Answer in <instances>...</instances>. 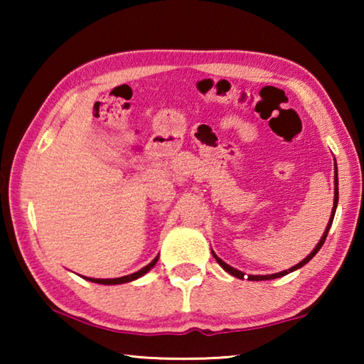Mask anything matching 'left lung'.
Returning a JSON list of instances; mask_svg holds the SVG:
<instances>
[{
  "label": "left lung",
  "instance_id": "left-lung-1",
  "mask_svg": "<svg viewBox=\"0 0 364 364\" xmlns=\"http://www.w3.org/2000/svg\"><path fill=\"white\" fill-rule=\"evenodd\" d=\"M334 184H336V186H334V207H332V213H331L329 223H328V226H326V231H324V234H323V237L319 239V242L316 244V247L313 249L311 254H308V257H306V258H304V260H301L300 263L295 264V267L289 268V269H284V271H281V273H274V274H262V276H260V274H249V276H247V279H249V281H267V279H276V278H281V276H286V274L291 273V271H295V269L301 268V267H304V264H306L308 262L311 260L313 257H315V255L318 254L319 249L323 247V244H324V241H326V237H328V232H329V230H331L332 220H334L336 208H337V202H338V180H337V164H336V176H334ZM212 254H213L215 260L218 262V264H220L221 268H223L225 271H228V273H230V274L236 276V278H239V279H244V273H242V271H239V269H236V268L230 267V264L225 263L223 260H221V258H218L217 255H215V252H212Z\"/></svg>",
  "mask_w": 364,
  "mask_h": 364
}]
</instances>
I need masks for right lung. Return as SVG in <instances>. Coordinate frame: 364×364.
<instances>
[{"label": "right lung", "mask_w": 364, "mask_h": 364, "mask_svg": "<svg viewBox=\"0 0 364 364\" xmlns=\"http://www.w3.org/2000/svg\"><path fill=\"white\" fill-rule=\"evenodd\" d=\"M157 260H159V255L154 258V260L149 263V264H146L144 268H141L139 271H136V273H133V274H128V276H122V278H114V279H95V278H85V279H88V281H91V282H97V284H123V282H130V281H134V279H138V278H141V276L143 274H146L147 271H149L151 268H154V264L157 263Z\"/></svg>", "instance_id": "obj_1"}]
</instances>
